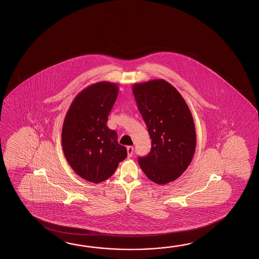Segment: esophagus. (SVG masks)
<instances>
[{"label":"esophagus","instance_id":"obj_1","mask_svg":"<svg viewBox=\"0 0 259 259\" xmlns=\"http://www.w3.org/2000/svg\"><path fill=\"white\" fill-rule=\"evenodd\" d=\"M127 157H132L133 154V147L132 146H127Z\"/></svg>","mask_w":259,"mask_h":259}]
</instances>
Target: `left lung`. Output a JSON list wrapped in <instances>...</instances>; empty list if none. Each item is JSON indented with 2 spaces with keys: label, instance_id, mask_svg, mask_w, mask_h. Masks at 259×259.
Wrapping results in <instances>:
<instances>
[{
  "label": "left lung",
  "instance_id": "left-lung-1",
  "mask_svg": "<svg viewBox=\"0 0 259 259\" xmlns=\"http://www.w3.org/2000/svg\"><path fill=\"white\" fill-rule=\"evenodd\" d=\"M132 92L152 139L151 151L139 157V165L152 182H173L187 169L195 152L192 113L181 94L164 79L134 84Z\"/></svg>",
  "mask_w": 259,
  "mask_h": 259
}]
</instances>
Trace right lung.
I'll return each instance as SVG.
<instances>
[{"label":"right lung","instance_id":"add662e5","mask_svg":"<svg viewBox=\"0 0 259 259\" xmlns=\"http://www.w3.org/2000/svg\"><path fill=\"white\" fill-rule=\"evenodd\" d=\"M118 94L116 83L102 81L84 89L72 102L62 130V147L78 176L94 183L109 179L127 149L117 142L107 118Z\"/></svg>","mask_w":259,"mask_h":259}]
</instances>
